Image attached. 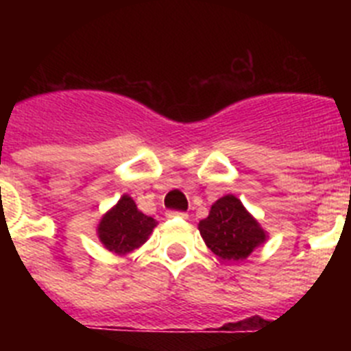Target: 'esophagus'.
I'll list each match as a JSON object with an SVG mask.
<instances>
[{"mask_svg":"<svg viewBox=\"0 0 351 351\" xmlns=\"http://www.w3.org/2000/svg\"><path fill=\"white\" fill-rule=\"evenodd\" d=\"M167 218H188V214L182 210H167Z\"/></svg>","mask_w":351,"mask_h":351,"instance_id":"1","label":"esophagus"}]
</instances>
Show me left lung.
<instances>
[{
  "label": "left lung",
  "mask_w": 351,
  "mask_h": 351,
  "mask_svg": "<svg viewBox=\"0 0 351 351\" xmlns=\"http://www.w3.org/2000/svg\"><path fill=\"white\" fill-rule=\"evenodd\" d=\"M198 230L214 255L234 262L247 258L267 239L265 230L234 195L216 200L209 216L198 223Z\"/></svg>",
  "instance_id": "1"
}]
</instances>
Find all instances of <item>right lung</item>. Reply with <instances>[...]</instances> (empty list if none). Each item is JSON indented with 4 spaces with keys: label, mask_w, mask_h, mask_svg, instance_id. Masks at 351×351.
<instances>
[{
    "label": "right lung",
    "mask_w": 351,
    "mask_h": 351,
    "mask_svg": "<svg viewBox=\"0 0 351 351\" xmlns=\"http://www.w3.org/2000/svg\"><path fill=\"white\" fill-rule=\"evenodd\" d=\"M154 226L156 219L141 213L133 198L123 195L119 202L104 214L96 232L108 251L116 255H126L147 241Z\"/></svg>",
    "instance_id": "obj_1"
}]
</instances>
